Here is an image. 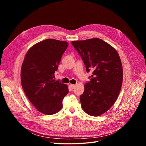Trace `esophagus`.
Listing matches in <instances>:
<instances>
[{"mask_svg": "<svg viewBox=\"0 0 146 146\" xmlns=\"http://www.w3.org/2000/svg\"><path fill=\"white\" fill-rule=\"evenodd\" d=\"M69 87H70V88L72 90H73V89L74 88L75 86H74V84H70V85H69Z\"/></svg>", "mask_w": 146, "mask_h": 146, "instance_id": "obj_1", "label": "esophagus"}]
</instances>
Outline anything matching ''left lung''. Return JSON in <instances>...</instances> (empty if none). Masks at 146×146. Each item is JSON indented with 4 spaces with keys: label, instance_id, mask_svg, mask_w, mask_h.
<instances>
[{
    "label": "left lung",
    "instance_id": "1",
    "mask_svg": "<svg viewBox=\"0 0 146 146\" xmlns=\"http://www.w3.org/2000/svg\"><path fill=\"white\" fill-rule=\"evenodd\" d=\"M89 72L93 70L90 82L84 85L80 97L81 108L91 116H99L114 105L123 80L120 57L116 50L98 38L72 41Z\"/></svg>",
    "mask_w": 146,
    "mask_h": 146
}]
</instances>
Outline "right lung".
Masks as SVG:
<instances>
[{"label": "right lung", "instance_id": "1", "mask_svg": "<svg viewBox=\"0 0 146 146\" xmlns=\"http://www.w3.org/2000/svg\"><path fill=\"white\" fill-rule=\"evenodd\" d=\"M67 41L48 38L35 44L27 52L21 70L23 89L32 105L40 113L52 115L62 108L68 87L55 81Z\"/></svg>", "mask_w": 146, "mask_h": 146}]
</instances>
